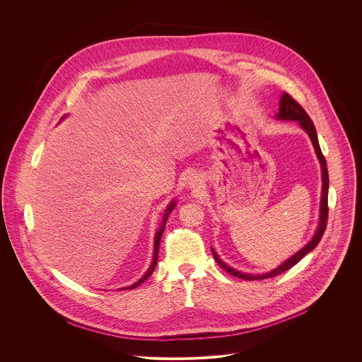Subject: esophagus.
Instances as JSON below:
<instances>
[{
    "instance_id": "obj_1",
    "label": "esophagus",
    "mask_w": 362,
    "mask_h": 362,
    "mask_svg": "<svg viewBox=\"0 0 362 362\" xmlns=\"http://www.w3.org/2000/svg\"><path fill=\"white\" fill-rule=\"evenodd\" d=\"M197 181H198V178H192V181H191V184H192V185H194V184H195V182H197Z\"/></svg>"
}]
</instances>
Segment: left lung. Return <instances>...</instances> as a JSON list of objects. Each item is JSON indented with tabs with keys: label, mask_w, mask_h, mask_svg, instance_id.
<instances>
[{
	"label": "left lung",
	"mask_w": 362,
	"mask_h": 362,
	"mask_svg": "<svg viewBox=\"0 0 362 362\" xmlns=\"http://www.w3.org/2000/svg\"><path fill=\"white\" fill-rule=\"evenodd\" d=\"M276 119H280V121H297L300 124V127L308 134L310 136V142L313 145V149H315V153L316 157L320 163V170H322V195H320V210H319V224L316 227V231L313 234V237L310 238V243L303 247L300 251H297L293 257L284 260L280 266H277L276 269L267 272V273H262V274H251V273H243L231 266H228L226 262H223L221 259L218 258V255L216 254V251L211 248V254H213V258L218 263V266H221L227 273H230L231 276H235L238 279H243V280H263V279H269V277H273V276H277L286 270H288L290 267H293L294 264H297L301 259L304 258L307 254H310V251L319 244L323 233H325V228H326V224H327V191H329V174H327V165H326V160L322 155V151H320V146H319V141H317V135H316V129H315V125L312 122V119L310 118V115L305 112V110L297 103L288 93H283L281 98H280V107H279V112L276 114Z\"/></svg>",
	"instance_id": "1"
}]
</instances>
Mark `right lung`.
Returning <instances> with one entry per match:
<instances>
[{
    "label": "right lung",
    "instance_id": "add662e5",
    "mask_svg": "<svg viewBox=\"0 0 362 362\" xmlns=\"http://www.w3.org/2000/svg\"><path fill=\"white\" fill-rule=\"evenodd\" d=\"M65 117V115H64ZM177 205V202L175 201H171L170 202V205L165 207V210H164V216H163V218H161V223H160V227H158V230L156 231L155 235V251H153V260H152V264H151V267L146 270V273L136 281V283H134L132 286H129V287H125V290H132V288H136L138 286H141L146 279H149L151 277V274L153 273V270H155L156 264H157V257H158V247H160V240H161V235H163V231H164V227H165V221H167V218H168V216H170V213L174 210V207Z\"/></svg>",
    "mask_w": 362,
    "mask_h": 362
}]
</instances>
